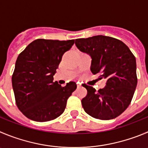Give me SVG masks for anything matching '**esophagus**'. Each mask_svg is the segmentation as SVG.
I'll use <instances>...</instances> for the list:
<instances>
[{"instance_id": "1", "label": "esophagus", "mask_w": 148, "mask_h": 148, "mask_svg": "<svg viewBox=\"0 0 148 148\" xmlns=\"http://www.w3.org/2000/svg\"><path fill=\"white\" fill-rule=\"evenodd\" d=\"M81 86H82V85L79 82H77V88H80Z\"/></svg>"}]
</instances>
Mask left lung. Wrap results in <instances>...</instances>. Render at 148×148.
<instances>
[{
	"label": "left lung",
	"mask_w": 148,
	"mask_h": 148,
	"mask_svg": "<svg viewBox=\"0 0 148 148\" xmlns=\"http://www.w3.org/2000/svg\"><path fill=\"white\" fill-rule=\"evenodd\" d=\"M75 45L92 58L90 71L106 79V86L96 90L83 85L88 93L82 99L87 114L99 120L114 119L129 106L136 85V58L123 41L106 36L77 38Z\"/></svg>",
	"instance_id": "8db88e82"
}]
</instances>
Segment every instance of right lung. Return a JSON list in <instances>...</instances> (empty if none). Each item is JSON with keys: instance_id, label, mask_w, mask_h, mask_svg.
Here are the masks:
<instances>
[{"instance_id": "right-lung-1", "label": "right lung", "mask_w": 148, "mask_h": 148, "mask_svg": "<svg viewBox=\"0 0 148 148\" xmlns=\"http://www.w3.org/2000/svg\"><path fill=\"white\" fill-rule=\"evenodd\" d=\"M74 40L39 38L32 41L19 55L12 82L18 109L37 122L57 118L64 112L68 99L77 88L69 82L65 87L53 82L63 55Z\"/></svg>"}]
</instances>
